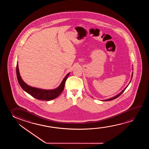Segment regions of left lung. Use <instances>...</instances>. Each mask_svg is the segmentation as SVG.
<instances>
[{
	"label": "left lung",
	"mask_w": 149,
	"mask_h": 149,
	"mask_svg": "<svg viewBox=\"0 0 149 149\" xmlns=\"http://www.w3.org/2000/svg\"><path fill=\"white\" fill-rule=\"evenodd\" d=\"M132 70H133V68L132 69ZM133 73V72H132V75H131V78L130 81V82H129V83L128 84V85H127V86H126V87L125 88L124 90H123L122 91H121V92H120V93H119V94H118V95H116V96H114V97H111V98H109V99H105V100H101V101H110V100H113V99H116V98H118V97L119 96H120V95L122 94L123 92H124L125 90L126 89V88H127V87H128V86H129V84H130L131 81V80H132V78Z\"/></svg>",
	"instance_id": "1"
}]
</instances>
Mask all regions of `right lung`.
Masks as SVG:
<instances>
[{
    "mask_svg": "<svg viewBox=\"0 0 149 149\" xmlns=\"http://www.w3.org/2000/svg\"><path fill=\"white\" fill-rule=\"evenodd\" d=\"M16 74L19 84L25 92H26L28 94L31 95V96H33V97L37 99L45 101H50L57 98V97L63 92L65 88V81L67 79L69 75L70 72L66 75L63 81H61V84H59V86L57 88L52 90H45L35 88L29 86L27 84H26L23 80L20 75L18 61L17 63Z\"/></svg>",
    "mask_w": 149,
    "mask_h": 149,
    "instance_id": "obj_1",
    "label": "right lung"
}]
</instances>
